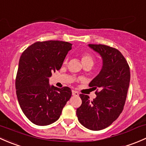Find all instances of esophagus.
<instances>
[{
    "label": "esophagus",
    "instance_id": "1",
    "mask_svg": "<svg viewBox=\"0 0 146 146\" xmlns=\"http://www.w3.org/2000/svg\"><path fill=\"white\" fill-rule=\"evenodd\" d=\"M72 95L73 96H78L79 93L77 92V91H75V90H72Z\"/></svg>",
    "mask_w": 146,
    "mask_h": 146
}]
</instances>
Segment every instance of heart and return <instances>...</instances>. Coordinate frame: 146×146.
<instances>
[{"mask_svg": "<svg viewBox=\"0 0 146 146\" xmlns=\"http://www.w3.org/2000/svg\"><path fill=\"white\" fill-rule=\"evenodd\" d=\"M81 61L82 64H90L93 65L94 64V57L91 55L90 54H88V53H84L82 54L81 56ZM68 61V58L66 57L64 61V64H66Z\"/></svg>", "mask_w": 146, "mask_h": 146, "instance_id": "heart-1", "label": "heart"}]
</instances>
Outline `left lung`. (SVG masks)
<instances>
[{
	"mask_svg": "<svg viewBox=\"0 0 146 146\" xmlns=\"http://www.w3.org/2000/svg\"><path fill=\"white\" fill-rule=\"evenodd\" d=\"M102 58L99 74L89 84L97 97L90 100L80 94L82 104L76 110L80 123L87 129L100 131L108 127L122 112L130 82V68L121 53L117 48L103 44H88Z\"/></svg>",
	"mask_w": 146,
	"mask_h": 146,
	"instance_id": "1",
	"label": "left lung"
}]
</instances>
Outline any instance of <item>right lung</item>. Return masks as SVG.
Instances as JSON below:
<instances>
[{
  "label": "right lung",
  "mask_w": 146,
  "mask_h": 146,
  "mask_svg": "<svg viewBox=\"0 0 146 146\" xmlns=\"http://www.w3.org/2000/svg\"><path fill=\"white\" fill-rule=\"evenodd\" d=\"M71 46L63 41L37 42L20 56L16 94L23 113L35 124L46 126L58 120L71 97L68 87L58 88L48 83L51 73L61 68Z\"/></svg>",
  "instance_id": "add662e5"
}]
</instances>
